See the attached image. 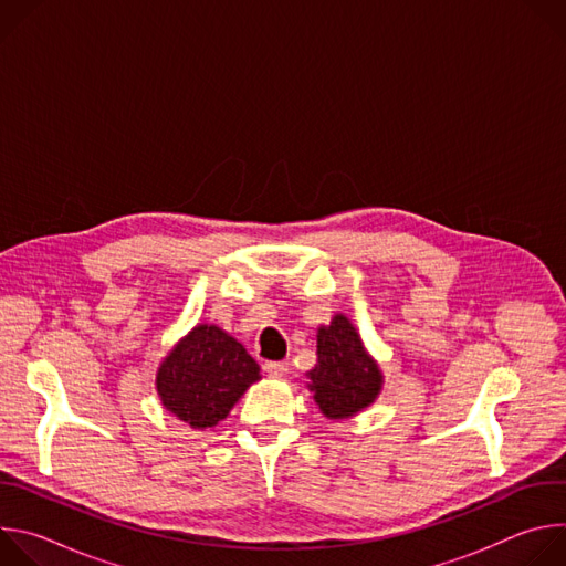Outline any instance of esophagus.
Returning a JSON list of instances; mask_svg holds the SVG:
<instances>
[{"label": "esophagus", "instance_id": "1", "mask_svg": "<svg viewBox=\"0 0 566 566\" xmlns=\"http://www.w3.org/2000/svg\"><path fill=\"white\" fill-rule=\"evenodd\" d=\"M264 371H266L269 376H273V378H282V376H286V371H289V363H284V360L266 363V365H264Z\"/></svg>", "mask_w": 566, "mask_h": 566}]
</instances>
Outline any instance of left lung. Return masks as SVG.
Listing matches in <instances>:
<instances>
[{"mask_svg": "<svg viewBox=\"0 0 566 566\" xmlns=\"http://www.w3.org/2000/svg\"><path fill=\"white\" fill-rule=\"evenodd\" d=\"M306 378L315 406L327 419H349L363 412L382 387L378 363L343 313L334 315L332 325L317 329V363Z\"/></svg>", "mask_w": 566, "mask_h": 566, "instance_id": "8db88e82", "label": "left lung"}]
</instances>
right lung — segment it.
<instances>
[{
	"label": "right lung",
	"instance_id": "obj_1",
	"mask_svg": "<svg viewBox=\"0 0 566 566\" xmlns=\"http://www.w3.org/2000/svg\"><path fill=\"white\" fill-rule=\"evenodd\" d=\"M260 378V365L244 345L214 325H197L160 363L156 391L168 412L206 430L223 421Z\"/></svg>",
	"mask_w": 566,
	"mask_h": 566
}]
</instances>
